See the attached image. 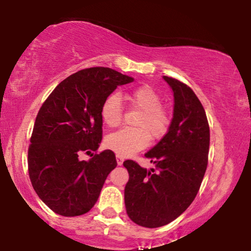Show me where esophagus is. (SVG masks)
I'll return each instance as SVG.
<instances>
[{"mask_svg": "<svg viewBox=\"0 0 251 251\" xmlns=\"http://www.w3.org/2000/svg\"><path fill=\"white\" fill-rule=\"evenodd\" d=\"M123 163H124V158L122 157V155H119V154H117V164L118 165H123Z\"/></svg>", "mask_w": 251, "mask_h": 251, "instance_id": "obj_1", "label": "esophagus"}]
</instances>
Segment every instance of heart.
Masks as SVG:
<instances>
[{
  "label": "heart",
  "mask_w": 251,
  "mask_h": 251,
  "mask_svg": "<svg viewBox=\"0 0 251 251\" xmlns=\"http://www.w3.org/2000/svg\"><path fill=\"white\" fill-rule=\"evenodd\" d=\"M132 106L140 109L133 125L137 127L123 128L107 135L106 145L123 157L134 154L148 145L150 140H158L168 132L170 116L162 107V98L150 86H140L126 94ZM101 118L108 127H117L123 119V106L117 93L105 99L101 106Z\"/></svg>",
  "instance_id": "1"
}]
</instances>
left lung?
<instances>
[{
  "instance_id": "left-lung-1",
  "label": "left lung",
  "mask_w": 251,
  "mask_h": 251,
  "mask_svg": "<svg viewBox=\"0 0 251 251\" xmlns=\"http://www.w3.org/2000/svg\"><path fill=\"white\" fill-rule=\"evenodd\" d=\"M174 92V118L168 133L145 157L155 165L146 170L125 160L128 171L125 206L138 226L158 227L175 221L195 200L208 166L210 129L195 92L174 77L163 76Z\"/></svg>"
}]
</instances>
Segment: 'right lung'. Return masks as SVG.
<instances>
[{
    "label": "right lung",
    "mask_w": 251,
    "mask_h": 251,
    "mask_svg": "<svg viewBox=\"0 0 251 251\" xmlns=\"http://www.w3.org/2000/svg\"><path fill=\"white\" fill-rule=\"evenodd\" d=\"M107 67H92L66 77L43 105L28 149V172L34 190L56 214L74 217L88 212L117 166L111 150L97 151L102 138V102L118 86L133 81Z\"/></svg>",
    "instance_id": "1"
}]
</instances>
